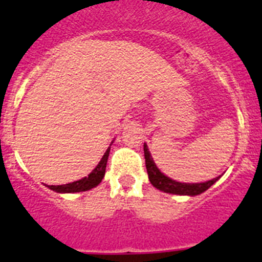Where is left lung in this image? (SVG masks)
<instances>
[{
  "label": "left lung",
  "mask_w": 262,
  "mask_h": 262,
  "mask_svg": "<svg viewBox=\"0 0 262 262\" xmlns=\"http://www.w3.org/2000/svg\"><path fill=\"white\" fill-rule=\"evenodd\" d=\"M144 157H145V166H147L148 178L151 184L155 187H157L159 190L165 191V193L170 194H180V195H198V194L203 193L209 189L210 186L215 184L219 180V177L210 180L207 182H202V184H182V182H177L172 178L166 177L165 174L160 172L157 166L155 165L154 160H152L151 154L148 151L147 145L144 144Z\"/></svg>",
  "instance_id": "left-lung-1"
}]
</instances>
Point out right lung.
I'll return each instance as SVG.
<instances>
[{"instance_id":"1","label":"right lung","mask_w":262,"mask_h":262,"mask_svg":"<svg viewBox=\"0 0 262 262\" xmlns=\"http://www.w3.org/2000/svg\"><path fill=\"white\" fill-rule=\"evenodd\" d=\"M108 154H110V147L107 148V151L105 152V155L101 159L98 165L96 166V169L88 177H84L82 180H78V181L67 185H48V187L51 190L56 191V193H78V191H86L93 189L102 181L103 176H105Z\"/></svg>"}]
</instances>
